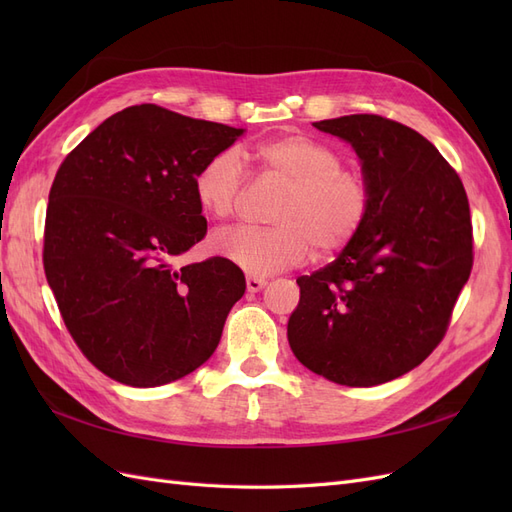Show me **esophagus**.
I'll use <instances>...</instances> for the list:
<instances>
[{
	"instance_id": "obj_1",
	"label": "esophagus",
	"mask_w": 512,
	"mask_h": 512,
	"mask_svg": "<svg viewBox=\"0 0 512 512\" xmlns=\"http://www.w3.org/2000/svg\"><path fill=\"white\" fill-rule=\"evenodd\" d=\"M245 286H247V292H260L262 288L267 286V280L265 277H256V275H250L245 280Z\"/></svg>"
}]
</instances>
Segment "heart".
Returning a JSON list of instances; mask_svg holds the SVG:
<instances>
[{
  "mask_svg": "<svg viewBox=\"0 0 512 512\" xmlns=\"http://www.w3.org/2000/svg\"><path fill=\"white\" fill-rule=\"evenodd\" d=\"M256 160L265 175L286 188L275 205L273 228H228L211 245L245 273L269 275L297 267L312 254L331 256L359 235L371 207L361 170L342 164L331 143L303 132L262 143ZM245 166L237 149H222L198 168L194 192L211 218L228 220L245 194Z\"/></svg>",
  "mask_w": 512,
  "mask_h": 512,
  "instance_id": "obj_1",
  "label": "heart"
}]
</instances>
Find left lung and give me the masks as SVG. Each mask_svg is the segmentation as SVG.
I'll list each match as a JSON object with an SVG mask.
<instances>
[{
  "label": "left lung",
  "mask_w": 512,
  "mask_h": 512,
  "mask_svg": "<svg viewBox=\"0 0 512 512\" xmlns=\"http://www.w3.org/2000/svg\"><path fill=\"white\" fill-rule=\"evenodd\" d=\"M314 128L354 147L371 207L342 254L297 280L288 342L314 374L374 386L421 365L446 335L474 262L468 196L442 153L404 123L346 115Z\"/></svg>",
  "instance_id": "8db88e82"
}]
</instances>
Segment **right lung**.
<instances>
[{
  "label": "right lung",
  "mask_w": 512,
  "mask_h": 512,
  "mask_svg": "<svg viewBox=\"0 0 512 512\" xmlns=\"http://www.w3.org/2000/svg\"><path fill=\"white\" fill-rule=\"evenodd\" d=\"M243 130L136 104L102 121L61 162L44 222V275L79 350L102 374L160 386L220 344L243 271L175 258L207 235L194 177Z\"/></svg>",
  "instance_id": "right-lung-1"
}]
</instances>
